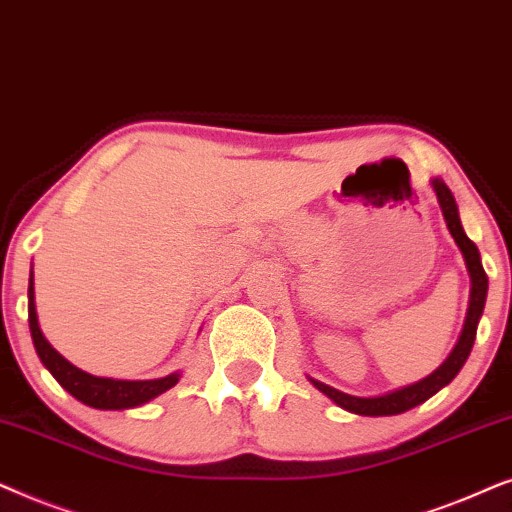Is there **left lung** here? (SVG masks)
<instances>
[{
    "instance_id": "left-lung-1",
    "label": "left lung",
    "mask_w": 512,
    "mask_h": 512,
    "mask_svg": "<svg viewBox=\"0 0 512 512\" xmlns=\"http://www.w3.org/2000/svg\"><path fill=\"white\" fill-rule=\"evenodd\" d=\"M431 187L435 196H438L442 217H445L449 234H452L454 243L459 245L463 262H466L468 276H470V299H468V311H466V320H463V330L459 335V342L454 344V349L449 356L445 358L438 370L428 374V377L414 381L410 386H400L395 391L381 393V395H370V398H360V395H351L344 391H337V388L323 384V381L309 377L313 386L318 388L320 393H325L332 403H337L342 410L351 412V414H360V417H393V414H403L412 407H417L421 403H426L431 395H435L440 388H445L449 381H452L459 370L466 363L470 356V349H473L475 342V332H478V323L482 318V311H485V302H487V274L482 269V260H480V250L470 238L466 236V231L461 227L459 220V208H456V201L452 192L440 177H433Z\"/></svg>"
}]
</instances>
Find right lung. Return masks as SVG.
I'll use <instances>...</instances> for the list:
<instances>
[{
  "instance_id": "add662e5",
  "label": "right lung",
  "mask_w": 512,
  "mask_h": 512,
  "mask_svg": "<svg viewBox=\"0 0 512 512\" xmlns=\"http://www.w3.org/2000/svg\"><path fill=\"white\" fill-rule=\"evenodd\" d=\"M27 316H30V332L37 356L42 360L46 370H49L60 386L67 393H72L79 403L95 410H131V407H140L156 398V395L166 393L180 381L182 372L166 374L161 379H112V377H95L79 370L70 360L60 356V353L49 344L44 337L42 327L37 320V306H34V276L30 274V285H27Z\"/></svg>"
}]
</instances>
